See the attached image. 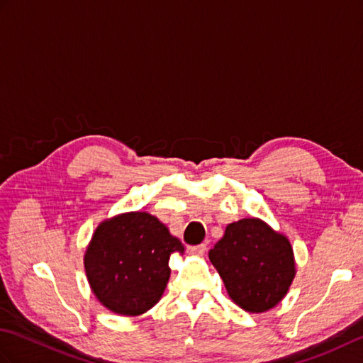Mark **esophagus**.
Returning a JSON list of instances; mask_svg holds the SVG:
<instances>
[{"label":"esophagus","instance_id":"1","mask_svg":"<svg viewBox=\"0 0 363 363\" xmlns=\"http://www.w3.org/2000/svg\"><path fill=\"white\" fill-rule=\"evenodd\" d=\"M206 250H207V246H206L204 243L195 245V246H189V251H190L191 254H198V256H203V254L206 252Z\"/></svg>","mask_w":363,"mask_h":363}]
</instances>
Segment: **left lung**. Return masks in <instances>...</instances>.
I'll return each mask as SVG.
<instances>
[{"mask_svg": "<svg viewBox=\"0 0 363 363\" xmlns=\"http://www.w3.org/2000/svg\"><path fill=\"white\" fill-rule=\"evenodd\" d=\"M228 295L243 311L260 313L285 296L295 277L290 242L259 218L228 225L209 251Z\"/></svg>", "mask_w": 363, "mask_h": 363, "instance_id": "8db88e82", "label": "left lung"}]
</instances>
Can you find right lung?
<instances>
[{
  "label": "right lung",
  "mask_w": 363,
  "mask_h": 363,
  "mask_svg": "<svg viewBox=\"0 0 363 363\" xmlns=\"http://www.w3.org/2000/svg\"><path fill=\"white\" fill-rule=\"evenodd\" d=\"M182 243L146 212L123 213L101 223L84 257L91 290L107 309L145 313L160 299L169 279L172 252Z\"/></svg>",
  "instance_id": "add662e5"
}]
</instances>
